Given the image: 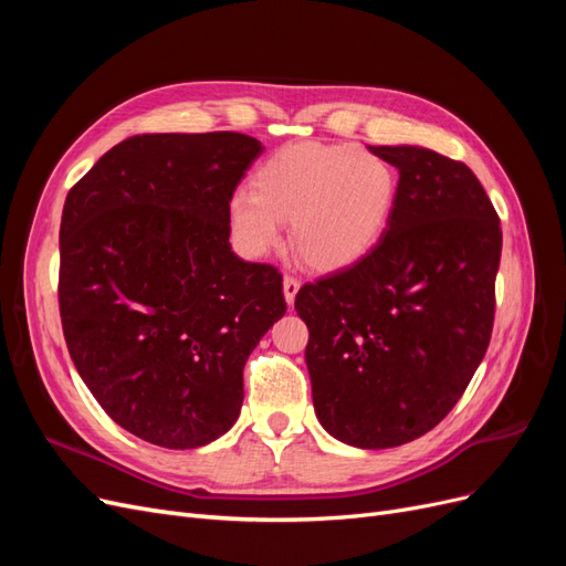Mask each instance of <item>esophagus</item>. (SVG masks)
<instances>
[{
  "label": "esophagus",
  "instance_id": "1",
  "mask_svg": "<svg viewBox=\"0 0 566 566\" xmlns=\"http://www.w3.org/2000/svg\"><path fill=\"white\" fill-rule=\"evenodd\" d=\"M300 290V281L295 276H285L283 279V295H285V302L293 304L295 302V295Z\"/></svg>",
  "mask_w": 566,
  "mask_h": 566
}]
</instances>
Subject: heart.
<instances>
[{
	"label": "heart",
	"instance_id": "1",
	"mask_svg": "<svg viewBox=\"0 0 566 566\" xmlns=\"http://www.w3.org/2000/svg\"><path fill=\"white\" fill-rule=\"evenodd\" d=\"M399 177L382 156L354 144H293L262 163L252 191L238 188L227 212L235 245L262 256L290 241L318 271L356 264L378 245L397 205Z\"/></svg>",
	"mask_w": 566,
	"mask_h": 566
}]
</instances>
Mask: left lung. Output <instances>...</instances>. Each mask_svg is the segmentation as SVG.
Returning <instances> with one entry per match:
<instances>
[{
  "instance_id": "1",
  "label": "left lung",
  "mask_w": 566,
  "mask_h": 566,
  "mask_svg": "<svg viewBox=\"0 0 566 566\" xmlns=\"http://www.w3.org/2000/svg\"><path fill=\"white\" fill-rule=\"evenodd\" d=\"M368 150L399 169L389 227L364 260L302 285L295 310L321 427L378 451L437 427L482 364L503 233L468 165L424 146Z\"/></svg>"
}]
</instances>
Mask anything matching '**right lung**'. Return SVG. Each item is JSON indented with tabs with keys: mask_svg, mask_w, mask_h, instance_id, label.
I'll list each match as a JSON object with an SVG mask.
<instances>
[{
	"mask_svg": "<svg viewBox=\"0 0 566 566\" xmlns=\"http://www.w3.org/2000/svg\"><path fill=\"white\" fill-rule=\"evenodd\" d=\"M262 150L238 132L132 136L65 198L67 352L101 408L156 447L231 430L248 356L285 314L281 273L229 243V196Z\"/></svg>",
	"mask_w": 566,
	"mask_h": 566,
	"instance_id": "obj_1",
	"label": "right lung"
}]
</instances>
